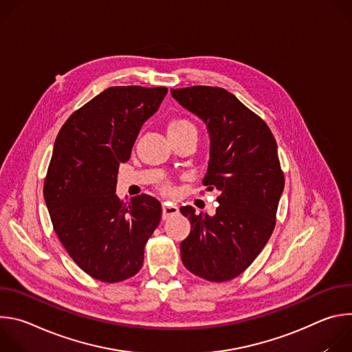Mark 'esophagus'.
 <instances>
[{"mask_svg":"<svg viewBox=\"0 0 352 352\" xmlns=\"http://www.w3.org/2000/svg\"><path fill=\"white\" fill-rule=\"evenodd\" d=\"M177 213H178V206H175L173 204H164L163 205V220H166L170 216H174Z\"/></svg>","mask_w":352,"mask_h":352,"instance_id":"esophagus-1","label":"esophagus"}]
</instances>
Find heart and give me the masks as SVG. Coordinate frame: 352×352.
<instances>
[{
  "label": "heart",
  "instance_id": "obj_1",
  "mask_svg": "<svg viewBox=\"0 0 352 352\" xmlns=\"http://www.w3.org/2000/svg\"><path fill=\"white\" fill-rule=\"evenodd\" d=\"M186 129H195L193 125H192L189 121H186V120L178 118V120H173V121L168 124V133H175V132H181V131H186ZM164 192L168 193V195H171V193H173V188L168 186V185H166V186H164Z\"/></svg>",
  "mask_w": 352,
  "mask_h": 352
}]
</instances>
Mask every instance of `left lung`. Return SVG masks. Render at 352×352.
<instances>
[{
	"label": "left lung",
	"mask_w": 352,
	"mask_h": 352,
	"mask_svg": "<svg viewBox=\"0 0 352 352\" xmlns=\"http://www.w3.org/2000/svg\"><path fill=\"white\" fill-rule=\"evenodd\" d=\"M171 94L206 124L210 159L204 185L219 192L214 216L179 209L190 221L181 259L195 276L227 281L256 259L274 230L284 189L277 143L266 122L226 89L190 86Z\"/></svg>",
	"instance_id": "1"
}]
</instances>
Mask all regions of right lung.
<instances>
[{"mask_svg": "<svg viewBox=\"0 0 352 352\" xmlns=\"http://www.w3.org/2000/svg\"><path fill=\"white\" fill-rule=\"evenodd\" d=\"M166 94L163 86L109 87L75 111L57 135L44 200L67 252L96 280L135 276L160 223L156 197L142 193L124 204L116 186L120 164L129 160L142 125Z\"/></svg>", "mask_w": 352, "mask_h": 352, "instance_id": "right-lung-1", "label": "right lung"}]
</instances>
